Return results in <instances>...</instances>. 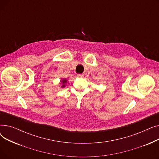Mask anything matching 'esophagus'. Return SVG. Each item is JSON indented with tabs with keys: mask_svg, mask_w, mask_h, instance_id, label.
I'll return each mask as SVG.
<instances>
[{
	"mask_svg": "<svg viewBox=\"0 0 159 159\" xmlns=\"http://www.w3.org/2000/svg\"><path fill=\"white\" fill-rule=\"evenodd\" d=\"M77 76L79 78H82L83 77H84V75H83V74H77Z\"/></svg>",
	"mask_w": 159,
	"mask_h": 159,
	"instance_id": "1",
	"label": "esophagus"
}]
</instances>
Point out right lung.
I'll use <instances>...</instances> for the list:
<instances>
[{
	"label": "right lung",
	"instance_id": "add662e5",
	"mask_svg": "<svg viewBox=\"0 0 159 159\" xmlns=\"http://www.w3.org/2000/svg\"><path fill=\"white\" fill-rule=\"evenodd\" d=\"M61 84H62L61 88H64L66 86L67 83H68V80H67L66 79H62L61 80Z\"/></svg>",
	"mask_w": 159,
	"mask_h": 159
}]
</instances>
